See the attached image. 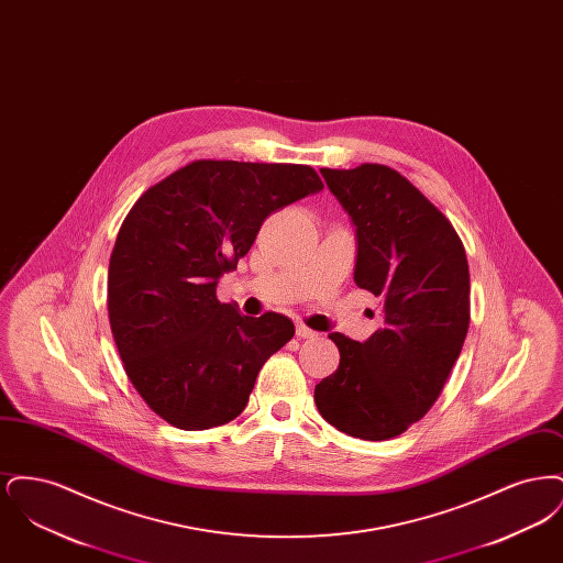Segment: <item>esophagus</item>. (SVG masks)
<instances>
[{
  "mask_svg": "<svg viewBox=\"0 0 563 563\" xmlns=\"http://www.w3.org/2000/svg\"><path fill=\"white\" fill-rule=\"evenodd\" d=\"M295 335H297L299 340H312V338H319V333H317V331H312L310 327H306L303 322H297V327H295Z\"/></svg>",
  "mask_w": 563,
  "mask_h": 563,
  "instance_id": "34e87169",
  "label": "esophagus"
}]
</instances>
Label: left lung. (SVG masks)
<instances>
[{
  "mask_svg": "<svg viewBox=\"0 0 563 563\" xmlns=\"http://www.w3.org/2000/svg\"><path fill=\"white\" fill-rule=\"evenodd\" d=\"M356 225L354 280L379 297L382 329L329 340L340 367L314 388L322 418L365 441L399 437L439 399L471 322L466 251L452 221L384 164L321 168Z\"/></svg>",
  "mask_w": 563,
  "mask_h": 563,
  "instance_id": "left-lung-1",
  "label": "left lung"
}]
</instances>
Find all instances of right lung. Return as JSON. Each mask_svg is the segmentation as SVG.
Returning a JSON list of instances; mask_svg holds the SVG:
<instances>
[{
	"label": "right lung",
	"instance_id": "1",
	"mask_svg": "<svg viewBox=\"0 0 563 563\" xmlns=\"http://www.w3.org/2000/svg\"><path fill=\"white\" fill-rule=\"evenodd\" d=\"M322 189L306 164L194 161L145 189L109 257L113 342L147 407L181 430L232 422L264 363L295 335L217 299L266 217Z\"/></svg>",
	"mask_w": 563,
	"mask_h": 563
}]
</instances>
